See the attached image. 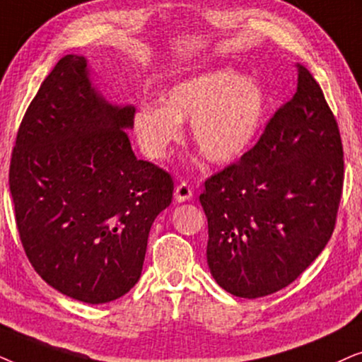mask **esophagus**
Segmentation results:
<instances>
[{
  "instance_id": "34e87169",
  "label": "esophagus",
  "mask_w": 362,
  "mask_h": 362,
  "mask_svg": "<svg viewBox=\"0 0 362 362\" xmlns=\"http://www.w3.org/2000/svg\"><path fill=\"white\" fill-rule=\"evenodd\" d=\"M175 200L177 202H187L190 200L192 197H194V190L190 189L189 184H185V182H182V184H178L175 187Z\"/></svg>"
}]
</instances>
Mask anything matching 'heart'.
<instances>
[{"label":"heart","instance_id":"1","mask_svg":"<svg viewBox=\"0 0 362 362\" xmlns=\"http://www.w3.org/2000/svg\"><path fill=\"white\" fill-rule=\"evenodd\" d=\"M162 104H142L132 127L142 152L162 160L180 141V122L206 160L230 163L252 147L267 112L268 95L257 81L233 69H214L178 81L162 95Z\"/></svg>","mask_w":362,"mask_h":362}]
</instances>
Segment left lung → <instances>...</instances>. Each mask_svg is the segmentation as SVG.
Masks as SVG:
<instances>
[{
	"label": "left lung",
	"instance_id": "left-lung-1",
	"mask_svg": "<svg viewBox=\"0 0 362 362\" xmlns=\"http://www.w3.org/2000/svg\"><path fill=\"white\" fill-rule=\"evenodd\" d=\"M237 163L206 178V263L225 291L262 298L295 281L334 230L344 160L338 124L311 72Z\"/></svg>",
	"mask_w": 362,
	"mask_h": 362
}]
</instances>
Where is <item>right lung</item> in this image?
<instances>
[{"label":"right lung","instance_id":"right-lung-1","mask_svg":"<svg viewBox=\"0 0 362 362\" xmlns=\"http://www.w3.org/2000/svg\"><path fill=\"white\" fill-rule=\"evenodd\" d=\"M134 105H114L67 54L24 114L9 165L23 248L47 285L100 305L141 278L148 231L172 202L165 170L132 152Z\"/></svg>","mask_w":362,"mask_h":362}]
</instances>
